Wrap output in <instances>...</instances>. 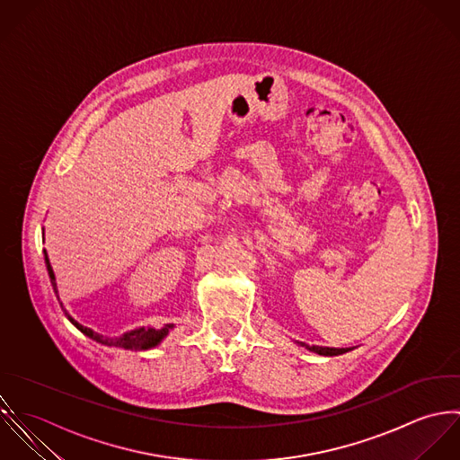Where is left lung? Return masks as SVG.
<instances>
[{"instance_id":"1","label":"left lung","mask_w":460,"mask_h":460,"mask_svg":"<svg viewBox=\"0 0 460 460\" xmlns=\"http://www.w3.org/2000/svg\"><path fill=\"white\" fill-rule=\"evenodd\" d=\"M305 349H309L311 352H316L320 356H341V354L352 350V349H332V347H316V345H313V347L307 345Z\"/></svg>"}]
</instances>
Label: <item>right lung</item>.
I'll list each match as a JSON object with an SVG mask.
<instances>
[{"label":"right lung","instance_id":"1","mask_svg":"<svg viewBox=\"0 0 460 460\" xmlns=\"http://www.w3.org/2000/svg\"><path fill=\"white\" fill-rule=\"evenodd\" d=\"M42 236H44V229H42ZM44 261H46V269H48V274L51 279V286L55 289V295L57 298L60 300L58 296V286H57V277L55 272L51 269V263H49V258H48V252L44 251ZM62 309H64V304L60 302ZM66 311V309H64ZM66 316L67 320L78 329L82 331L85 336H89L93 341L101 343V345H106V347H119V349H124V350H149V349H155L158 347L171 332V329H174V323H167L165 327L162 329H155V327H138V329H133V331H128V332H122L120 336H113V338H108V336H102L99 332H95L93 329L82 325L80 322H76L67 311H66Z\"/></svg>","mask_w":460,"mask_h":460}]
</instances>
